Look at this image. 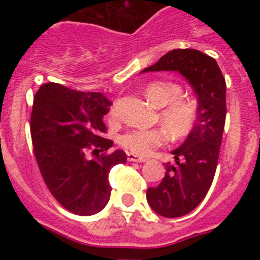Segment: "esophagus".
<instances>
[{
  "label": "esophagus",
  "mask_w": 260,
  "mask_h": 260,
  "mask_svg": "<svg viewBox=\"0 0 260 260\" xmlns=\"http://www.w3.org/2000/svg\"><path fill=\"white\" fill-rule=\"evenodd\" d=\"M127 160L128 161H134V162H144L147 160L146 157H141V156L135 155V153H127Z\"/></svg>",
  "instance_id": "esophagus-1"
}]
</instances>
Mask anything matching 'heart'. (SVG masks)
<instances>
[{"mask_svg":"<svg viewBox=\"0 0 260 260\" xmlns=\"http://www.w3.org/2000/svg\"><path fill=\"white\" fill-rule=\"evenodd\" d=\"M182 84L176 80H156L146 87L147 99L161 108L158 121L164 127L143 130L133 128L118 137V144L132 153L147 156L164 146L171 138L174 142L186 141L195 132L201 117V103L194 96H183ZM110 117L117 116L113 107Z\"/></svg>","mask_w":260,"mask_h":260,"instance_id":"1","label":"heart"}]
</instances>
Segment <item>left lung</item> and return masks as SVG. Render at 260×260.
<instances>
[{
  "mask_svg": "<svg viewBox=\"0 0 260 260\" xmlns=\"http://www.w3.org/2000/svg\"><path fill=\"white\" fill-rule=\"evenodd\" d=\"M178 71L194 87L201 103L195 132L173 151L160 185L148 187L147 201L164 217H180L197 208L207 195L219 161L226 117V83L215 58L197 49H173L144 69Z\"/></svg>",
  "mask_w": 260,
  "mask_h": 260,
  "instance_id": "8db88e82",
  "label": "left lung"
}]
</instances>
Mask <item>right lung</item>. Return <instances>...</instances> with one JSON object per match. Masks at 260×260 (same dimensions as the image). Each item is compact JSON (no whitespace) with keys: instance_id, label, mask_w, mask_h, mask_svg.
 <instances>
[{"instance_id":"right-lung-1","label":"right lung","mask_w":260,"mask_h":260,"mask_svg":"<svg viewBox=\"0 0 260 260\" xmlns=\"http://www.w3.org/2000/svg\"><path fill=\"white\" fill-rule=\"evenodd\" d=\"M110 103L100 92H80L58 83H45L34 96L29 128L34 155L45 185L62 207L80 216L107 206L112 187L108 174L126 162L103 119Z\"/></svg>"}]
</instances>
